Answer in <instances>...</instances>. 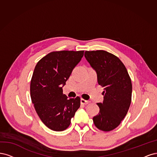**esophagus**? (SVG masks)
I'll return each mask as SVG.
<instances>
[{
	"mask_svg": "<svg viewBox=\"0 0 157 157\" xmlns=\"http://www.w3.org/2000/svg\"><path fill=\"white\" fill-rule=\"evenodd\" d=\"M89 103V102L88 100H84L83 98L81 99V104H88Z\"/></svg>",
	"mask_w": 157,
	"mask_h": 157,
	"instance_id": "34e87169",
	"label": "esophagus"
}]
</instances>
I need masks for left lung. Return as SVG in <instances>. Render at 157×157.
Returning a JSON list of instances; mask_svg holds the SVG:
<instances>
[{
    "mask_svg": "<svg viewBox=\"0 0 157 157\" xmlns=\"http://www.w3.org/2000/svg\"><path fill=\"white\" fill-rule=\"evenodd\" d=\"M85 57L97 74L104 88V101L97 103L100 112L93 118L96 127L105 132L117 128L127 113L132 85L126 67L115 55L104 50L86 51Z\"/></svg>",
    "mask_w": 157,
    "mask_h": 157,
    "instance_id": "1",
    "label": "left lung"
}]
</instances>
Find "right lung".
Segmentation results:
<instances>
[{
	"label": "right lung",
	"mask_w": 157,
	"mask_h": 157,
	"mask_svg": "<svg viewBox=\"0 0 157 157\" xmlns=\"http://www.w3.org/2000/svg\"><path fill=\"white\" fill-rule=\"evenodd\" d=\"M84 51L53 52L40 59L31 82V97L44 124L54 131L67 129L80 106V98H68L63 87Z\"/></svg>",
	"instance_id": "right-lung-1"
}]
</instances>
